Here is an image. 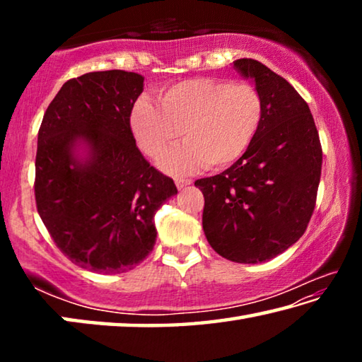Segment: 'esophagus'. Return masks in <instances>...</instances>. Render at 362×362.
Returning a JSON list of instances; mask_svg holds the SVG:
<instances>
[{
  "label": "esophagus",
  "instance_id": "34e87169",
  "mask_svg": "<svg viewBox=\"0 0 362 362\" xmlns=\"http://www.w3.org/2000/svg\"><path fill=\"white\" fill-rule=\"evenodd\" d=\"M192 179H187V177H177L175 179V185H177V188H185L187 185H192Z\"/></svg>",
  "mask_w": 362,
  "mask_h": 362
}]
</instances>
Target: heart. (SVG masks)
<instances>
[{
    "label": "heart",
    "instance_id": "obj_1",
    "mask_svg": "<svg viewBox=\"0 0 362 362\" xmlns=\"http://www.w3.org/2000/svg\"><path fill=\"white\" fill-rule=\"evenodd\" d=\"M262 118L263 99L252 83L193 78L164 90L159 107L140 97L129 124L137 146L151 158L180 134L185 142L159 159L164 170L179 174L201 163L207 168L235 163L252 144Z\"/></svg>",
    "mask_w": 362,
    "mask_h": 362
}]
</instances>
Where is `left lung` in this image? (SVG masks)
Segmentation results:
<instances>
[{
	"mask_svg": "<svg viewBox=\"0 0 362 362\" xmlns=\"http://www.w3.org/2000/svg\"><path fill=\"white\" fill-rule=\"evenodd\" d=\"M233 65L260 90L262 124L233 166L194 185L204 194L211 247L231 262L260 263L283 254L308 226L322 148L308 103L291 83L254 59Z\"/></svg>",
	"mask_w": 362,
	"mask_h": 362,
	"instance_id": "1",
	"label": "left lung"
}]
</instances>
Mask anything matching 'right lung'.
<instances>
[{
    "label": "right lung",
    "mask_w": 362,
    "mask_h": 362,
    "mask_svg": "<svg viewBox=\"0 0 362 362\" xmlns=\"http://www.w3.org/2000/svg\"><path fill=\"white\" fill-rule=\"evenodd\" d=\"M144 76L124 70L66 81L38 131L35 199L60 252L102 274L124 273L156 241L155 214L177 187L137 148L129 116ZM78 143L88 155L78 160Z\"/></svg>",
    "instance_id": "right-lung-1"
}]
</instances>
